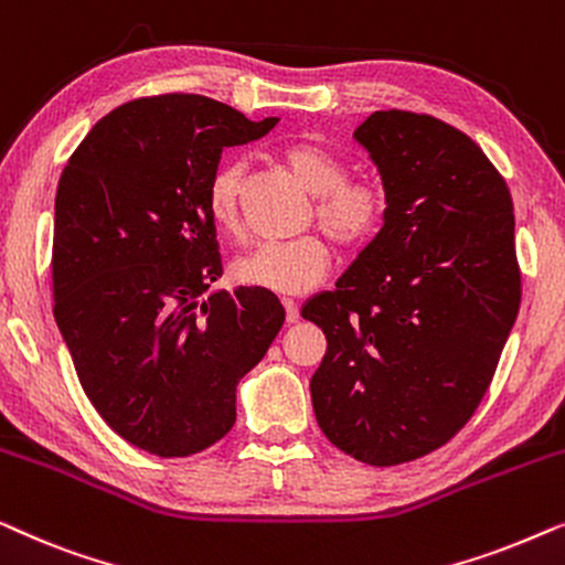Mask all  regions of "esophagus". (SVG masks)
Masks as SVG:
<instances>
[{"instance_id":"obj_1","label":"esophagus","mask_w":565,"mask_h":565,"mask_svg":"<svg viewBox=\"0 0 565 565\" xmlns=\"http://www.w3.org/2000/svg\"><path fill=\"white\" fill-rule=\"evenodd\" d=\"M282 308H285V321L296 323L298 321V303H296V300H282Z\"/></svg>"}]
</instances>
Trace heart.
<instances>
[{
	"instance_id": "obj_1",
	"label": "heart",
	"mask_w": 565,
	"mask_h": 565,
	"mask_svg": "<svg viewBox=\"0 0 565 565\" xmlns=\"http://www.w3.org/2000/svg\"><path fill=\"white\" fill-rule=\"evenodd\" d=\"M285 164L316 195V223L342 252H362L381 236L388 218V190L370 174H350L347 157L316 138H300L282 151ZM242 161H223L207 180L205 211L221 234L242 231ZM331 267L329 242L308 234L282 244H262L231 265V275L246 288L300 296L313 290Z\"/></svg>"
}]
</instances>
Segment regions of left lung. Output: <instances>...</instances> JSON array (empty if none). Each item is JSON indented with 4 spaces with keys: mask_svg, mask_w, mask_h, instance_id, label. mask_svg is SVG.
<instances>
[{
    "mask_svg": "<svg viewBox=\"0 0 565 565\" xmlns=\"http://www.w3.org/2000/svg\"><path fill=\"white\" fill-rule=\"evenodd\" d=\"M381 169L388 218L337 288L303 306L327 334L316 422L367 466L429 455L470 422L522 300L514 205L473 138L408 110L354 130Z\"/></svg>",
    "mask_w": 565,
    "mask_h": 565,
    "instance_id": "obj_1",
    "label": "left lung"
}]
</instances>
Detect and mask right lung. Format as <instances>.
I'll use <instances>...</instances> for the list:
<instances>
[{"label": "right lung", "instance_id": "1", "mask_svg": "<svg viewBox=\"0 0 565 565\" xmlns=\"http://www.w3.org/2000/svg\"><path fill=\"white\" fill-rule=\"evenodd\" d=\"M203 95L138 97L107 113L61 172L53 316L107 427L159 458L226 437L236 385L273 344V292L205 290L223 275L207 180L226 146L267 136Z\"/></svg>", "mask_w": 565, "mask_h": 565}]
</instances>
